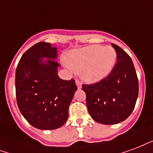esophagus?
Returning <instances> with one entry per match:
<instances>
[{"label": "esophagus", "instance_id": "34e87169", "mask_svg": "<svg viewBox=\"0 0 153 153\" xmlns=\"http://www.w3.org/2000/svg\"><path fill=\"white\" fill-rule=\"evenodd\" d=\"M76 86H77L78 89H80L81 87H82V84H81V83H80L78 80H76Z\"/></svg>", "mask_w": 153, "mask_h": 153}]
</instances>
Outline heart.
I'll use <instances>...</instances> for the list:
<instances>
[{
  "label": "heart",
  "instance_id": "1",
  "mask_svg": "<svg viewBox=\"0 0 153 153\" xmlns=\"http://www.w3.org/2000/svg\"><path fill=\"white\" fill-rule=\"evenodd\" d=\"M117 59V52L112 47L93 45L70 51L65 61L68 70L79 72L84 81L93 84L109 75Z\"/></svg>",
  "mask_w": 153,
  "mask_h": 153
}]
</instances>
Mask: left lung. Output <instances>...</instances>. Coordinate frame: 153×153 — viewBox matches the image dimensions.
<instances>
[{
  "label": "left lung",
  "instance_id": "8db88e82",
  "mask_svg": "<svg viewBox=\"0 0 153 153\" xmlns=\"http://www.w3.org/2000/svg\"><path fill=\"white\" fill-rule=\"evenodd\" d=\"M112 46L117 52V63L109 75L100 82L82 86L90 116L103 125H116L127 119L134 109L139 92L132 59L118 45Z\"/></svg>",
  "mask_w": 153,
  "mask_h": 153
}]
</instances>
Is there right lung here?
Here are the masks:
<instances>
[{
    "instance_id": "1",
    "label": "right lung",
    "mask_w": 153,
    "mask_h": 153,
    "mask_svg": "<svg viewBox=\"0 0 153 153\" xmlns=\"http://www.w3.org/2000/svg\"><path fill=\"white\" fill-rule=\"evenodd\" d=\"M57 48L39 42L21 56L16 69V102L25 119L33 127L53 130L65 124L68 107L77 90L75 80L58 76Z\"/></svg>"
}]
</instances>
